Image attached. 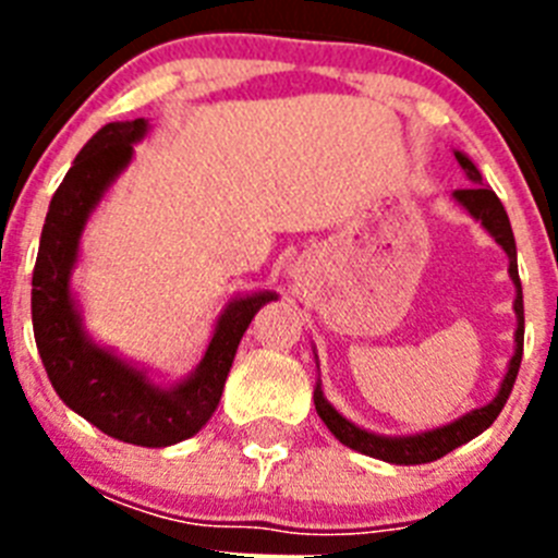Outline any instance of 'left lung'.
Instances as JSON below:
<instances>
[{
    "label": "left lung",
    "instance_id": "left-lung-1",
    "mask_svg": "<svg viewBox=\"0 0 558 558\" xmlns=\"http://www.w3.org/2000/svg\"><path fill=\"white\" fill-rule=\"evenodd\" d=\"M456 159L458 165L466 170V175L475 181V184L466 186V190H456V201L470 209L472 218H477L483 226H486V231L495 236L511 259L509 274L517 284L514 310H517V318H520V324H517V352L509 363V374H506V379H502L500 393L492 399L489 405L466 413V416L452 422V425L438 427V430L422 433V436H411V438H383V436H374V433L360 430V427H354L352 422H347V418L340 416V413L329 405L327 399H324L322 388H315V411H318V416L324 418V425L332 430V436L338 438L340 445H347L352 447V450L363 452V456L379 458V461H388V463H427L447 456V452H452L456 447L466 445L470 438H475L477 433L486 430V427L500 416L502 405H506V399H509L511 388H514L517 372H520L522 338H525V313H522V284H520V274H517V245H514V234H511L509 215H506V209H502L500 198H497L495 192H492L486 184H481V172H477V167L472 165L463 153H456Z\"/></svg>",
    "mask_w": 558,
    "mask_h": 558
}]
</instances>
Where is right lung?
Segmentation results:
<instances>
[{
    "label": "right lung",
    "instance_id": "obj_1",
    "mask_svg": "<svg viewBox=\"0 0 558 558\" xmlns=\"http://www.w3.org/2000/svg\"><path fill=\"white\" fill-rule=\"evenodd\" d=\"M145 131V120L100 128L77 153L75 165L52 195L33 270V332L49 383L72 411L128 445L167 447L195 436L209 422L240 338L274 293H256L229 304L198 372L172 391L150 386L145 374L88 343L69 293V270L75 265L88 211L95 209L113 175L131 161L133 142L142 140Z\"/></svg>",
    "mask_w": 558,
    "mask_h": 558
}]
</instances>
